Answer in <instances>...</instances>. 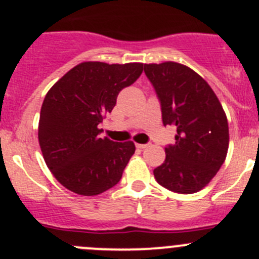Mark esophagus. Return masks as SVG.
I'll use <instances>...</instances> for the list:
<instances>
[{"label":"esophagus","instance_id":"34e87169","mask_svg":"<svg viewBox=\"0 0 259 259\" xmlns=\"http://www.w3.org/2000/svg\"><path fill=\"white\" fill-rule=\"evenodd\" d=\"M137 148H141V150H143V148H147L148 146H150V143H137Z\"/></svg>","mask_w":259,"mask_h":259}]
</instances>
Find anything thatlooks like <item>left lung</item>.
<instances>
[{
  "mask_svg": "<svg viewBox=\"0 0 259 259\" xmlns=\"http://www.w3.org/2000/svg\"><path fill=\"white\" fill-rule=\"evenodd\" d=\"M161 106L163 126H175V143L165 147L163 163L153 170L167 190H201L224 163L229 128L219 99L198 73L183 64H145Z\"/></svg>",
  "mask_w": 259,
  "mask_h": 259,
  "instance_id": "obj_1",
  "label": "left lung"
}]
</instances>
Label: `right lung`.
<instances>
[{"instance_id":"1","label":"right lung","mask_w":259,"mask_h":259,"mask_svg":"<svg viewBox=\"0 0 259 259\" xmlns=\"http://www.w3.org/2000/svg\"><path fill=\"white\" fill-rule=\"evenodd\" d=\"M143 64L87 61L74 66L46 94L39 142L56 180L73 193L98 195L119 183L135 143L101 138L99 124L118 93L135 83Z\"/></svg>"}]
</instances>
